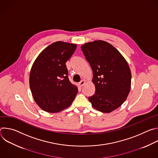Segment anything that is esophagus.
I'll use <instances>...</instances> for the list:
<instances>
[{"instance_id": "34e87169", "label": "esophagus", "mask_w": 158, "mask_h": 158, "mask_svg": "<svg viewBox=\"0 0 158 158\" xmlns=\"http://www.w3.org/2000/svg\"><path fill=\"white\" fill-rule=\"evenodd\" d=\"M84 84H85V81H80V82L78 83V85H79L80 87H82V86L84 85Z\"/></svg>"}]
</instances>
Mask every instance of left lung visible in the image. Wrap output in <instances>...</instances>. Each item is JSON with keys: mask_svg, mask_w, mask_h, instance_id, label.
<instances>
[{"mask_svg": "<svg viewBox=\"0 0 158 158\" xmlns=\"http://www.w3.org/2000/svg\"><path fill=\"white\" fill-rule=\"evenodd\" d=\"M81 49L91 65L96 88L89 101L96 109L109 113L126 100L131 84L129 66L122 54L104 40L84 44Z\"/></svg>", "mask_w": 158, "mask_h": 158, "instance_id": "1", "label": "left lung"}]
</instances>
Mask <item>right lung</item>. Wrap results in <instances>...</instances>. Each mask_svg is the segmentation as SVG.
Returning <instances> with one entry per match:
<instances>
[{
    "label": "right lung",
    "mask_w": 158,
    "mask_h": 158,
    "mask_svg": "<svg viewBox=\"0 0 158 158\" xmlns=\"http://www.w3.org/2000/svg\"><path fill=\"white\" fill-rule=\"evenodd\" d=\"M76 48L75 44L57 41L44 49L35 60L29 85L35 102L42 110L56 113L74 100L78 89L69 80L65 62Z\"/></svg>",
    "instance_id": "right-lung-1"
}]
</instances>
